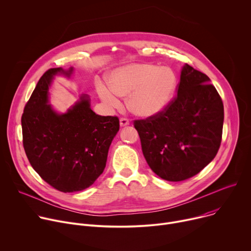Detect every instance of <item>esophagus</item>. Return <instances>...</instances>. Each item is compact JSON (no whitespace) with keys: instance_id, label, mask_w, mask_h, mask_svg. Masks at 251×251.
<instances>
[{"instance_id":"34e87169","label":"esophagus","mask_w":251,"mask_h":251,"mask_svg":"<svg viewBox=\"0 0 251 251\" xmlns=\"http://www.w3.org/2000/svg\"><path fill=\"white\" fill-rule=\"evenodd\" d=\"M127 125H129V120L127 118H125V117L120 118V126L121 127H125Z\"/></svg>"}]
</instances>
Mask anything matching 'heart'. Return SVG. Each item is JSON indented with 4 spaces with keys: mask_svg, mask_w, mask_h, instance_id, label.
<instances>
[{
    "mask_svg": "<svg viewBox=\"0 0 251 251\" xmlns=\"http://www.w3.org/2000/svg\"><path fill=\"white\" fill-rule=\"evenodd\" d=\"M108 84L98 87L104 103L117 107L120 104L119 96H127V107L133 114L151 117L160 113L172 99L176 77L169 67L137 63L115 70Z\"/></svg>",
    "mask_w": 251,
    "mask_h": 251,
    "instance_id": "obj_1",
    "label": "heart"
}]
</instances>
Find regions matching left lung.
<instances>
[{"label": "left lung", "mask_w": 251, "mask_h": 251, "mask_svg": "<svg viewBox=\"0 0 251 251\" xmlns=\"http://www.w3.org/2000/svg\"><path fill=\"white\" fill-rule=\"evenodd\" d=\"M209 81L207 75L185 64L175 98L157 115L134 121L143 155L163 180L185 181L218 154L225 112Z\"/></svg>", "instance_id": "left-lung-1"}]
</instances>
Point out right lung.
<instances>
[{"label":"right lung","mask_w":251,"mask_h":251,"mask_svg":"<svg viewBox=\"0 0 251 251\" xmlns=\"http://www.w3.org/2000/svg\"><path fill=\"white\" fill-rule=\"evenodd\" d=\"M74 68H50L40 78L22 116L25 155L45 182L62 193L89 188L103 173L111 142L119 131L117 116H100L81 95L64 114L49 104L54 75L70 76Z\"/></svg>","instance_id":"add662e5"}]
</instances>
